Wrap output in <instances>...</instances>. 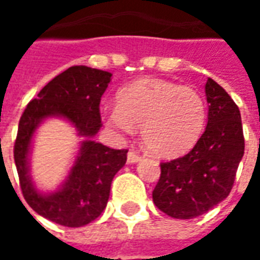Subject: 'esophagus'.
Segmentation results:
<instances>
[{"instance_id":"obj_1","label":"esophagus","mask_w":260,"mask_h":260,"mask_svg":"<svg viewBox=\"0 0 260 260\" xmlns=\"http://www.w3.org/2000/svg\"><path fill=\"white\" fill-rule=\"evenodd\" d=\"M142 159V156L141 155H138L136 152H134V150H131L129 153H128V163H136V161H139Z\"/></svg>"}]
</instances>
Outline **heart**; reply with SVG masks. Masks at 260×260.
<instances>
[{"label": "heart", "mask_w": 260, "mask_h": 260, "mask_svg": "<svg viewBox=\"0 0 260 260\" xmlns=\"http://www.w3.org/2000/svg\"><path fill=\"white\" fill-rule=\"evenodd\" d=\"M107 125L122 135L142 129L145 146L173 157L193 148L206 128V100L191 87L160 79L135 81L118 92L117 105L104 111Z\"/></svg>", "instance_id": "heart-1"}]
</instances>
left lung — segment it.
I'll return each mask as SVG.
<instances>
[{"label": "left lung", "mask_w": 260, "mask_h": 260, "mask_svg": "<svg viewBox=\"0 0 260 260\" xmlns=\"http://www.w3.org/2000/svg\"><path fill=\"white\" fill-rule=\"evenodd\" d=\"M208 122L187 155L160 163V179L152 193L155 206L177 219L200 217L228 197L244 156L241 112L230 94L207 80Z\"/></svg>", "instance_id": "left-lung-1"}]
</instances>
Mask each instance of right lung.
<instances>
[{
	"label": "right lung",
	"mask_w": 260,
	"mask_h": 260,
	"mask_svg": "<svg viewBox=\"0 0 260 260\" xmlns=\"http://www.w3.org/2000/svg\"><path fill=\"white\" fill-rule=\"evenodd\" d=\"M111 73L87 66L69 67L50 80L25 108L14 145V159L23 199L39 215L64 226H83L100 217L110 199L111 181L126 161V149H111L92 141L101 128L100 101ZM64 117L85 141L74 168L53 193L36 190L28 173L31 138L46 117Z\"/></svg>",
	"instance_id": "obj_1"
}]
</instances>
